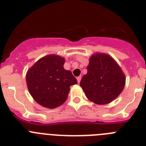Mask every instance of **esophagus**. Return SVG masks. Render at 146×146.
<instances>
[{"label":"esophagus","instance_id":"obj_1","mask_svg":"<svg viewBox=\"0 0 146 146\" xmlns=\"http://www.w3.org/2000/svg\"><path fill=\"white\" fill-rule=\"evenodd\" d=\"M81 78H82V77H81V76H79V77H77V82H78V83H80V80H81Z\"/></svg>","mask_w":146,"mask_h":146}]
</instances>
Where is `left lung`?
<instances>
[{
    "label": "left lung",
    "instance_id": "obj_1",
    "mask_svg": "<svg viewBox=\"0 0 146 146\" xmlns=\"http://www.w3.org/2000/svg\"><path fill=\"white\" fill-rule=\"evenodd\" d=\"M87 71L80 85L92 102L99 105L109 104L123 91L126 76L118 63L108 54H93L89 58Z\"/></svg>",
    "mask_w": 146,
    "mask_h": 146
}]
</instances>
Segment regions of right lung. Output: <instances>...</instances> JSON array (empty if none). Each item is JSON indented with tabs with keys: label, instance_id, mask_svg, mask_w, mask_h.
<instances>
[{
	"label": "right lung",
	"instance_id": "right-lung-1",
	"mask_svg": "<svg viewBox=\"0 0 146 146\" xmlns=\"http://www.w3.org/2000/svg\"><path fill=\"white\" fill-rule=\"evenodd\" d=\"M65 59L50 54L37 60L26 73L30 94L38 104L53 109L64 104L70 86L77 83L71 71L64 68Z\"/></svg>",
	"mask_w": 146,
	"mask_h": 146
}]
</instances>
